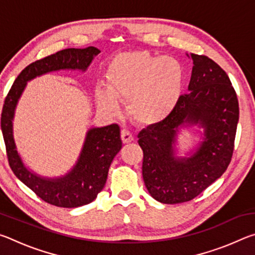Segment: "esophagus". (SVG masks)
<instances>
[{"label":"esophagus","instance_id":"obj_1","mask_svg":"<svg viewBox=\"0 0 255 255\" xmlns=\"http://www.w3.org/2000/svg\"><path fill=\"white\" fill-rule=\"evenodd\" d=\"M132 139H133L132 133L129 131V130H127V129H123V130H122V140H123V143L124 144H128V143H130V141H132Z\"/></svg>","mask_w":255,"mask_h":255}]
</instances>
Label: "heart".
I'll use <instances>...</instances> for the list:
<instances>
[{"label": "heart", "mask_w": 255, "mask_h": 255, "mask_svg": "<svg viewBox=\"0 0 255 255\" xmlns=\"http://www.w3.org/2000/svg\"><path fill=\"white\" fill-rule=\"evenodd\" d=\"M108 90H99L98 102L111 115L119 112L116 99L128 102V112L137 123L154 125L165 119L182 94L185 70L179 59L132 51L118 55L108 70Z\"/></svg>", "instance_id": "obj_1"}]
</instances>
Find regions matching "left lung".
Here are the masks:
<instances>
[{
  "label": "left lung",
  "instance_id": "8db88e82",
  "mask_svg": "<svg viewBox=\"0 0 255 255\" xmlns=\"http://www.w3.org/2000/svg\"><path fill=\"white\" fill-rule=\"evenodd\" d=\"M193 60L188 93L161 123L138 133L143 149V178L155 200L173 205L190 201L221 178L230 165L239 123V100L226 72L206 55ZM200 123L205 140L190 158L173 156L177 128Z\"/></svg>",
  "mask_w": 255,
  "mask_h": 255
}]
</instances>
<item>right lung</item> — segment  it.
Masks as SVG:
<instances>
[{
	"mask_svg": "<svg viewBox=\"0 0 255 255\" xmlns=\"http://www.w3.org/2000/svg\"><path fill=\"white\" fill-rule=\"evenodd\" d=\"M99 53L100 50L92 46L84 49L67 48L29 64L15 79L3 103L1 129L11 170L40 199L63 208H75L90 204L105 187L110 164L123 145L120 128L117 124L92 128L88 132L74 169L64 178L47 180L25 169L16 152L12 135L14 108L28 81L51 71H85Z\"/></svg>",
	"mask_w": 255,
	"mask_h": 255,
	"instance_id": "right-lung-1",
	"label": "right lung"
}]
</instances>
